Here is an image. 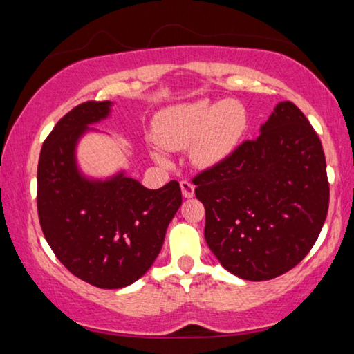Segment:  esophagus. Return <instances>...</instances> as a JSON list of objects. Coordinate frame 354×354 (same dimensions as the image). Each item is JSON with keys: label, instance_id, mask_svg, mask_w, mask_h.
<instances>
[{"label": "esophagus", "instance_id": "esophagus-1", "mask_svg": "<svg viewBox=\"0 0 354 354\" xmlns=\"http://www.w3.org/2000/svg\"><path fill=\"white\" fill-rule=\"evenodd\" d=\"M179 185H181V192H183L184 198H192V196H194L195 185L190 181H187V179H183V181L179 183Z\"/></svg>", "mask_w": 354, "mask_h": 354}]
</instances>
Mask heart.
<instances>
[{"label": "heart", "instance_id": "obj_1", "mask_svg": "<svg viewBox=\"0 0 354 354\" xmlns=\"http://www.w3.org/2000/svg\"><path fill=\"white\" fill-rule=\"evenodd\" d=\"M247 128V113L237 101L209 100L171 106L160 112L156 137L169 149H183L194 143V159L201 165H214L227 158ZM156 159L164 156L156 153Z\"/></svg>", "mask_w": 354, "mask_h": 354}]
</instances>
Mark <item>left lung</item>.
<instances>
[{"instance_id":"left-lung-1","label":"left lung","mask_w":354,"mask_h":354,"mask_svg":"<svg viewBox=\"0 0 354 354\" xmlns=\"http://www.w3.org/2000/svg\"><path fill=\"white\" fill-rule=\"evenodd\" d=\"M206 212L205 239L227 272L267 281L314 247L329 205L319 136L290 101L278 103L254 140L192 179Z\"/></svg>"}]
</instances>
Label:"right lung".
<instances>
[{
	"instance_id": "obj_1",
	"label": "right lung",
	"mask_w": 354,
	"mask_h": 354,
	"mask_svg": "<svg viewBox=\"0 0 354 354\" xmlns=\"http://www.w3.org/2000/svg\"><path fill=\"white\" fill-rule=\"evenodd\" d=\"M111 101H86L59 120L41 145L37 212L53 253L86 283L120 289L147 273L167 226L183 203L178 181L149 190L118 173L91 181L76 167L80 137L111 112Z\"/></svg>"
}]
</instances>
